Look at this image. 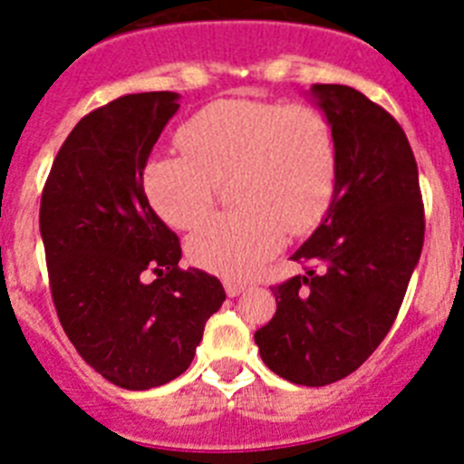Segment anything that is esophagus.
I'll return each instance as SVG.
<instances>
[{
  "label": "esophagus",
  "mask_w": 464,
  "mask_h": 464,
  "mask_svg": "<svg viewBox=\"0 0 464 464\" xmlns=\"http://www.w3.org/2000/svg\"><path fill=\"white\" fill-rule=\"evenodd\" d=\"M244 283H237V281H225V293H227V297H237L239 293H244Z\"/></svg>",
  "instance_id": "34e87169"
}]
</instances>
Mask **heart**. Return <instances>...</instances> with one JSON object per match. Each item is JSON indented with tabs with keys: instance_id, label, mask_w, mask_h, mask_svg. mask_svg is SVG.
<instances>
[{
	"instance_id": "obj_1",
	"label": "heart",
	"mask_w": 464,
	"mask_h": 464,
	"mask_svg": "<svg viewBox=\"0 0 464 464\" xmlns=\"http://www.w3.org/2000/svg\"><path fill=\"white\" fill-rule=\"evenodd\" d=\"M179 143L183 155H155L143 167V192L160 218L174 229L195 227L227 181L239 204L188 239V257L207 272L253 276L285 232H311L334 199L337 141L311 106L213 102L179 130Z\"/></svg>"
}]
</instances>
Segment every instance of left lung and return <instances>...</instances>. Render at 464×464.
Masks as SVG:
<instances>
[{
	"label": "left lung",
	"mask_w": 464,
	"mask_h": 464,
	"mask_svg": "<svg viewBox=\"0 0 464 464\" xmlns=\"http://www.w3.org/2000/svg\"><path fill=\"white\" fill-rule=\"evenodd\" d=\"M337 141V190L274 285L276 314L256 332L269 370L297 385L353 374L391 332L425 239L418 165L400 122L348 85H314Z\"/></svg>",
	"instance_id": "1"
}]
</instances>
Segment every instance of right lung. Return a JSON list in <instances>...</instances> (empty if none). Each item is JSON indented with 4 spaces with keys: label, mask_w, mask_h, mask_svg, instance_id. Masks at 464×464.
I'll use <instances>...</instances> for the list:
<instances>
[{
    "label": "right lung",
    "mask_w": 464,
    "mask_h": 464,
    "mask_svg": "<svg viewBox=\"0 0 464 464\" xmlns=\"http://www.w3.org/2000/svg\"><path fill=\"white\" fill-rule=\"evenodd\" d=\"M176 111V92L125 94L90 111L41 192L57 318L81 358L125 391L181 376L225 302L218 278L179 267L181 241L143 192L146 160Z\"/></svg>",
    "instance_id": "obj_1"
}]
</instances>
